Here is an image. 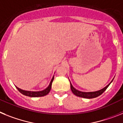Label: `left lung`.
Here are the masks:
<instances>
[{"label":"left lung","mask_w":123,"mask_h":123,"mask_svg":"<svg viewBox=\"0 0 123 123\" xmlns=\"http://www.w3.org/2000/svg\"><path fill=\"white\" fill-rule=\"evenodd\" d=\"M113 79L112 80L111 82L108 85H106V87H104L102 89L100 90H98V91H95V92H81L79 91V90H77L76 88H75L74 87L72 86V84L70 83V88H71V90H72V93L74 94L75 95L77 96V97H82V98H96V97H98L100 96V95L103 93L105 90H106V88L108 87V86L110 85V84L113 82Z\"/></svg>","instance_id":"obj_1"}]
</instances>
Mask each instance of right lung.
I'll use <instances>...</instances> for the list:
<instances>
[{
    "label": "right lung",
    "instance_id": "right-lung-1",
    "mask_svg": "<svg viewBox=\"0 0 123 123\" xmlns=\"http://www.w3.org/2000/svg\"><path fill=\"white\" fill-rule=\"evenodd\" d=\"M54 80V76L53 77L52 79H51V82H50V84L49 85V86L47 87L46 88H45L44 90H42V91H38V92H33V91H26V90H23L22 89H20L18 87H16V88L18 89L19 92H20L21 93H22L24 95L28 96V97H43V96H45L46 95L49 93L50 90H51V85H52V83H53V81Z\"/></svg>",
    "mask_w": 123,
    "mask_h": 123
}]
</instances>
